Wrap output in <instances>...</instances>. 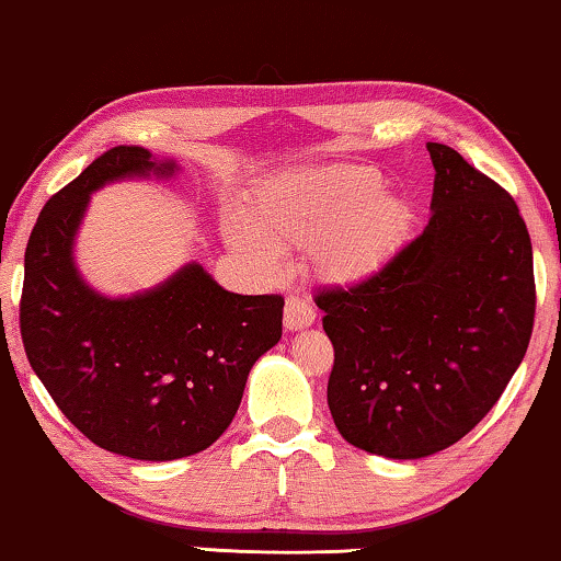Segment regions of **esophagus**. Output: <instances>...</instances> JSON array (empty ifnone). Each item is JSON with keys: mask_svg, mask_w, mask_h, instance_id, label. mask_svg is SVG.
Segmentation results:
<instances>
[{"mask_svg": "<svg viewBox=\"0 0 561 561\" xmlns=\"http://www.w3.org/2000/svg\"><path fill=\"white\" fill-rule=\"evenodd\" d=\"M312 322H314L312 305L302 297L289 295L287 302H284V328H287V330H302V328H310Z\"/></svg>", "mask_w": 561, "mask_h": 561, "instance_id": "1", "label": "esophagus"}]
</instances>
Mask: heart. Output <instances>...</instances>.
<instances>
[{
  "instance_id": "b5f03b06",
  "label": "heart",
  "mask_w": 561,
  "mask_h": 561,
  "mask_svg": "<svg viewBox=\"0 0 561 561\" xmlns=\"http://www.w3.org/2000/svg\"><path fill=\"white\" fill-rule=\"evenodd\" d=\"M381 185L360 164L282 172L243 205L247 224L228 220L226 241L266 277L282 256L307 251L322 279L358 282L389 262L412 220L409 203Z\"/></svg>"
}]
</instances>
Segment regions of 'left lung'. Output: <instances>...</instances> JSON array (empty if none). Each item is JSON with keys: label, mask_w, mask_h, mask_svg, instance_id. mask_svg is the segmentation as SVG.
I'll use <instances>...</instances> for the list:
<instances>
[{"label": "left lung", "mask_w": 561, "mask_h": 561, "mask_svg": "<svg viewBox=\"0 0 561 561\" xmlns=\"http://www.w3.org/2000/svg\"><path fill=\"white\" fill-rule=\"evenodd\" d=\"M424 231L353 287L318 291L335 363L328 407L345 442L416 460L462 439L501 399L534 330V254L518 205L453 147Z\"/></svg>", "instance_id": "obj_1"}]
</instances>
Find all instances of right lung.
<instances>
[{
    "label": "right lung",
    "mask_w": 561,
    "mask_h": 561,
    "mask_svg": "<svg viewBox=\"0 0 561 561\" xmlns=\"http://www.w3.org/2000/svg\"><path fill=\"white\" fill-rule=\"evenodd\" d=\"M175 170L145 147L108 149L45 203L25 251L30 366L78 432L131 460L210 447L239 412L251 366L282 337L284 297L233 295L195 262L131 297L99 295L78 274L73 247L91 193Z\"/></svg>",
    "instance_id": "right-lung-1"
}]
</instances>
